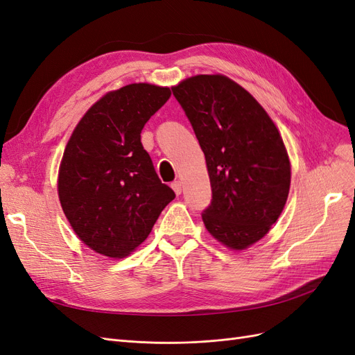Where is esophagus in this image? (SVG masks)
I'll list each match as a JSON object with an SVG mask.
<instances>
[{
  "label": "esophagus",
  "mask_w": 355,
  "mask_h": 355,
  "mask_svg": "<svg viewBox=\"0 0 355 355\" xmlns=\"http://www.w3.org/2000/svg\"><path fill=\"white\" fill-rule=\"evenodd\" d=\"M171 188H173L176 196H180V194H182V182H180V180H175L173 184H171Z\"/></svg>",
  "instance_id": "34e87169"
}]
</instances>
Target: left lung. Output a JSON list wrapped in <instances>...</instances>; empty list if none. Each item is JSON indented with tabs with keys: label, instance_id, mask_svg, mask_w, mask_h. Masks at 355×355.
Here are the masks:
<instances>
[{
	"label": "left lung",
	"instance_id": "1",
	"mask_svg": "<svg viewBox=\"0 0 355 355\" xmlns=\"http://www.w3.org/2000/svg\"><path fill=\"white\" fill-rule=\"evenodd\" d=\"M171 90L206 157L213 197L204 227L230 250H245L286 206L292 167L283 137L263 106L227 75H194Z\"/></svg>",
	"mask_w": 355,
	"mask_h": 355
}]
</instances>
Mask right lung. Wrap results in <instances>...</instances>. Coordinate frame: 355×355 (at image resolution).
Listing matches in <instances>:
<instances>
[{"instance_id":"obj_1","label":"right lung","mask_w":355,"mask_h":355,"mask_svg":"<svg viewBox=\"0 0 355 355\" xmlns=\"http://www.w3.org/2000/svg\"><path fill=\"white\" fill-rule=\"evenodd\" d=\"M170 96L155 84L124 85L94 102L73 128L58 194L71 228L96 253L121 259L135 252L175 198L141 144L144 125Z\"/></svg>"}]
</instances>
